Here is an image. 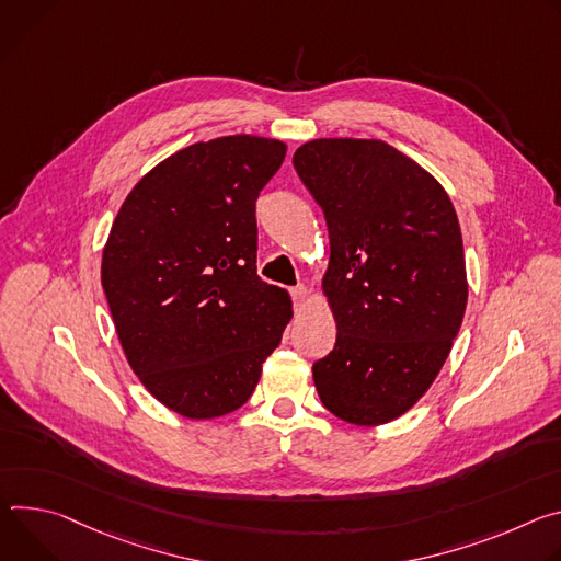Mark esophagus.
<instances>
[{"label":"esophagus","instance_id":"obj_1","mask_svg":"<svg viewBox=\"0 0 561 561\" xmlns=\"http://www.w3.org/2000/svg\"><path fill=\"white\" fill-rule=\"evenodd\" d=\"M291 296H294L296 305L300 307V305H305V300H307L309 291H307V287H305V285H298V287H294V289H291Z\"/></svg>","mask_w":561,"mask_h":561}]
</instances>
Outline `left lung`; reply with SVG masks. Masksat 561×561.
Here are the masks:
<instances>
[{
	"mask_svg": "<svg viewBox=\"0 0 561 561\" xmlns=\"http://www.w3.org/2000/svg\"><path fill=\"white\" fill-rule=\"evenodd\" d=\"M294 167L330 231L323 294L339 332L314 386L347 423H390L437 379L466 314L457 211L437 178L383 140H309Z\"/></svg>",
	"mask_w": 561,
	"mask_h": 561,
	"instance_id": "8db88e82",
	"label": "left lung"
}]
</instances>
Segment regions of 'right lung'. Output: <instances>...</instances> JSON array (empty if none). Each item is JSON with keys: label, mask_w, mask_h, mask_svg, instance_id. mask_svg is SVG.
<instances>
[{"label": "right lung", "mask_w": 561, "mask_h": 561, "mask_svg": "<svg viewBox=\"0 0 561 561\" xmlns=\"http://www.w3.org/2000/svg\"><path fill=\"white\" fill-rule=\"evenodd\" d=\"M285 153L249 134L184 147L140 178L111 225L102 287L119 345L180 416L244 405L294 314L287 289L256 274V198Z\"/></svg>", "instance_id": "add662e5"}]
</instances>
